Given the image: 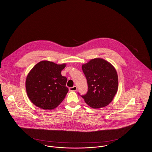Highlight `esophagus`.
Masks as SVG:
<instances>
[{"instance_id":"1","label":"esophagus","mask_w":152,"mask_h":152,"mask_svg":"<svg viewBox=\"0 0 152 152\" xmlns=\"http://www.w3.org/2000/svg\"><path fill=\"white\" fill-rule=\"evenodd\" d=\"M77 88L76 86H74L73 87L69 88V90H70V91H77Z\"/></svg>"}]
</instances>
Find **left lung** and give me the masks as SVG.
Returning <instances> with one entry per match:
<instances>
[{"instance_id":"obj_1","label":"left lung","mask_w":152,"mask_h":152,"mask_svg":"<svg viewBox=\"0 0 152 152\" xmlns=\"http://www.w3.org/2000/svg\"><path fill=\"white\" fill-rule=\"evenodd\" d=\"M82 69L88 81V93L82 96L85 102L93 109L107 106L118 88V75L114 67L108 61L97 58L82 64Z\"/></svg>"}]
</instances>
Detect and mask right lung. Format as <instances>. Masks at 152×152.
Instances as JSON below:
<instances>
[{
    "instance_id": "obj_1",
    "label": "right lung",
    "mask_w": 152,
    "mask_h": 152,
    "mask_svg": "<svg viewBox=\"0 0 152 152\" xmlns=\"http://www.w3.org/2000/svg\"><path fill=\"white\" fill-rule=\"evenodd\" d=\"M66 66L42 61L32 67L26 80V93L32 104L42 109L52 110L63 101L69 91L67 78L61 75Z\"/></svg>"
}]
</instances>
